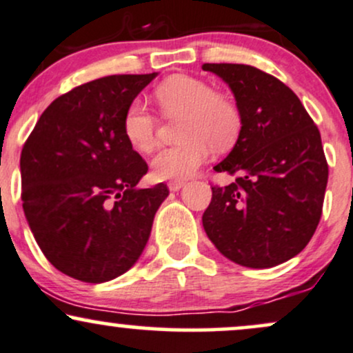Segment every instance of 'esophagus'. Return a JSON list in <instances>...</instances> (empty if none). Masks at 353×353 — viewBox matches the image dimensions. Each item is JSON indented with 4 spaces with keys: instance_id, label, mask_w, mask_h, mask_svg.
I'll use <instances>...</instances> for the list:
<instances>
[{
    "instance_id": "1",
    "label": "esophagus",
    "mask_w": 353,
    "mask_h": 353,
    "mask_svg": "<svg viewBox=\"0 0 353 353\" xmlns=\"http://www.w3.org/2000/svg\"><path fill=\"white\" fill-rule=\"evenodd\" d=\"M183 186H185V181H181V180H172V181H168L170 192H180V190L183 188Z\"/></svg>"
}]
</instances>
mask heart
<instances>
[{"instance_id": "b5f03b06", "label": "heart", "mask_w": 353, "mask_h": 353, "mask_svg": "<svg viewBox=\"0 0 353 353\" xmlns=\"http://www.w3.org/2000/svg\"><path fill=\"white\" fill-rule=\"evenodd\" d=\"M155 99L165 115H185L175 147L153 157L152 172L160 180L192 176L210 159L214 147L230 148L241 130L238 105L216 94L206 81L192 76H173L157 87ZM123 137L139 152H150L157 139V119L142 101L127 107L122 122Z\"/></svg>"}]
</instances>
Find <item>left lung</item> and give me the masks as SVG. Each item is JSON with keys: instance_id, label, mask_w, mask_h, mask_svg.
<instances>
[{"instance_id": "1", "label": "left lung", "mask_w": 353, "mask_h": 353, "mask_svg": "<svg viewBox=\"0 0 353 353\" xmlns=\"http://www.w3.org/2000/svg\"><path fill=\"white\" fill-rule=\"evenodd\" d=\"M234 95L241 130L214 167L236 175L213 186L203 228L239 266L283 264L307 246L322 214L329 178L321 134L299 97L279 79L246 64H203Z\"/></svg>"}]
</instances>
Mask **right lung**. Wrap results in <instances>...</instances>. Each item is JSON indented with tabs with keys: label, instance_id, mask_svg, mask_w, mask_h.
<instances>
[{
	"label": "right lung",
	"instance_id": "right-lung-1",
	"mask_svg": "<svg viewBox=\"0 0 353 353\" xmlns=\"http://www.w3.org/2000/svg\"><path fill=\"white\" fill-rule=\"evenodd\" d=\"M159 76L95 79L43 112L21 152L23 210L54 268L101 284L139 261L167 185L137 188L147 163L127 142L123 115Z\"/></svg>",
	"mask_w": 353,
	"mask_h": 353
}]
</instances>
